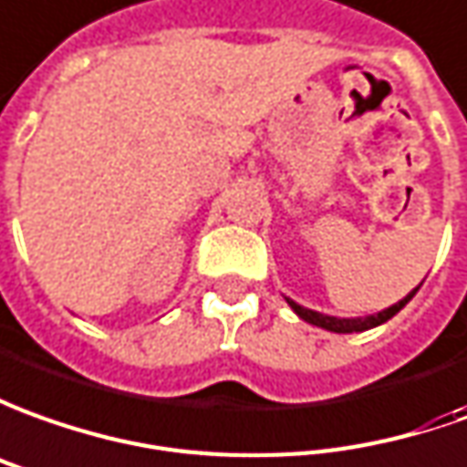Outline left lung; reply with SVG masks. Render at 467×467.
<instances>
[{
    "mask_svg": "<svg viewBox=\"0 0 467 467\" xmlns=\"http://www.w3.org/2000/svg\"><path fill=\"white\" fill-rule=\"evenodd\" d=\"M417 289L420 287L411 289L404 300L394 302V305L387 307V310H381V313H374V315H366V317H336V315H326V313H317V310H310V307H302L300 302L289 300V297H285V300H287L289 307L295 310V315L302 317L305 323H310V326L323 327V330H330V333H363V330H371V327L381 326V323L391 320V317L400 313L401 307H404V305L417 295Z\"/></svg>",
    "mask_w": 467,
    "mask_h": 467,
    "instance_id": "obj_1",
    "label": "left lung"
}]
</instances>
